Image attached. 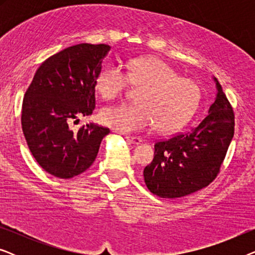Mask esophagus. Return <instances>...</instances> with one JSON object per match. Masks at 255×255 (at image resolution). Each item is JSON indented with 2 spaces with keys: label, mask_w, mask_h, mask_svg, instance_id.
I'll use <instances>...</instances> for the list:
<instances>
[{
  "label": "esophagus",
  "mask_w": 255,
  "mask_h": 255,
  "mask_svg": "<svg viewBox=\"0 0 255 255\" xmlns=\"http://www.w3.org/2000/svg\"><path fill=\"white\" fill-rule=\"evenodd\" d=\"M125 138H127V140L130 142V144H133V145H139L142 141L141 138L133 137V135H127V137H125Z\"/></svg>",
  "instance_id": "esophagus-1"
}]
</instances>
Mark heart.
<instances>
[{
    "label": "heart",
    "mask_w": 255,
    "mask_h": 255,
    "mask_svg": "<svg viewBox=\"0 0 255 255\" xmlns=\"http://www.w3.org/2000/svg\"><path fill=\"white\" fill-rule=\"evenodd\" d=\"M128 82L140 88L137 103L120 104L101 110L104 125L122 132H138L154 125L162 133L183 128L201 101L196 82L181 78L169 64L159 58H138L128 62L127 74L118 66L101 71L95 88L104 100L118 99L128 89Z\"/></svg>",
    "instance_id": "obj_1"
}]
</instances>
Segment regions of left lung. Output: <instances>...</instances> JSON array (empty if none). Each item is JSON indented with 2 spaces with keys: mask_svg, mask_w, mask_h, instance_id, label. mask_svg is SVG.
I'll list each match as a JSON object with an SVG mask.
<instances>
[{
  "mask_svg": "<svg viewBox=\"0 0 255 255\" xmlns=\"http://www.w3.org/2000/svg\"><path fill=\"white\" fill-rule=\"evenodd\" d=\"M208 116L189 132L154 145V159L144 180L152 194L177 198L207 187L216 179L235 133V115L218 80Z\"/></svg>",
  "mask_w": 255,
  "mask_h": 255,
  "instance_id": "8db88e82",
  "label": "left lung"
}]
</instances>
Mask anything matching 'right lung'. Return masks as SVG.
<instances>
[{"label": "right lung", "mask_w": 255, "mask_h": 255, "mask_svg": "<svg viewBox=\"0 0 255 255\" xmlns=\"http://www.w3.org/2000/svg\"><path fill=\"white\" fill-rule=\"evenodd\" d=\"M106 44H78L46 59L37 69L22 106V128L45 172L71 179L95 161L109 128L93 123L73 131L69 123L95 109V79L110 51Z\"/></svg>", "instance_id": "1"}]
</instances>
